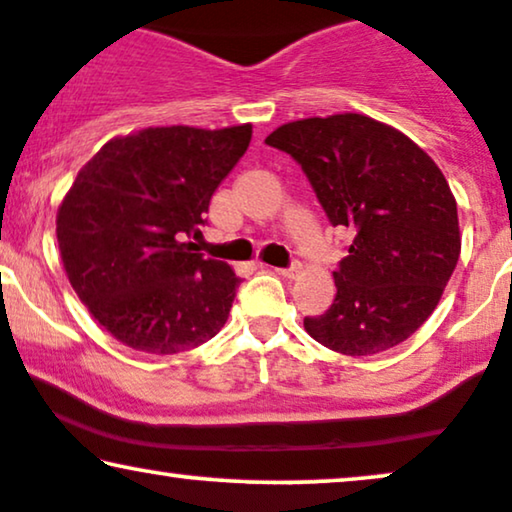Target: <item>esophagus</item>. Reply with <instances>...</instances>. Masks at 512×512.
I'll return each instance as SVG.
<instances>
[{
    "mask_svg": "<svg viewBox=\"0 0 512 512\" xmlns=\"http://www.w3.org/2000/svg\"><path fill=\"white\" fill-rule=\"evenodd\" d=\"M275 273L282 275V277H287V280H294V277L301 273V266H299V263H292V266H289V268H275Z\"/></svg>",
    "mask_w": 512,
    "mask_h": 512,
    "instance_id": "34e87169",
    "label": "esophagus"
}]
</instances>
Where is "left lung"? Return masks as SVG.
<instances>
[{
    "mask_svg": "<svg viewBox=\"0 0 512 512\" xmlns=\"http://www.w3.org/2000/svg\"><path fill=\"white\" fill-rule=\"evenodd\" d=\"M266 144L299 163L330 223L353 235L332 273L337 296L304 318L306 332L344 356L406 342L437 308L460 256L456 199L437 163L363 113L280 125Z\"/></svg>",
    "mask_w": 512,
    "mask_h": 512,
    "instance_id": "left-lung-1",
    "label": "left lung"
}]
</instances>
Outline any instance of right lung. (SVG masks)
Segmentation results:
<instances>
[{
    "instance_id": "obj_1",
    "label": "right lung",
    "mask_w": 512,
    "mask_h": 512,
    "mask_svg": "<svg viewBox=\"0 0 512 512\" xmlns=\"http://www.w3.org/2000/svg\"><path fill=\"white\" fill-rule=\"evenodd\" d=\"M249 142V123L147 128L113 137L80 168L56 239L75 294L118 342L168 356L225 325L239 277L189 239Z\"/></svg>"
}]
</instances>
